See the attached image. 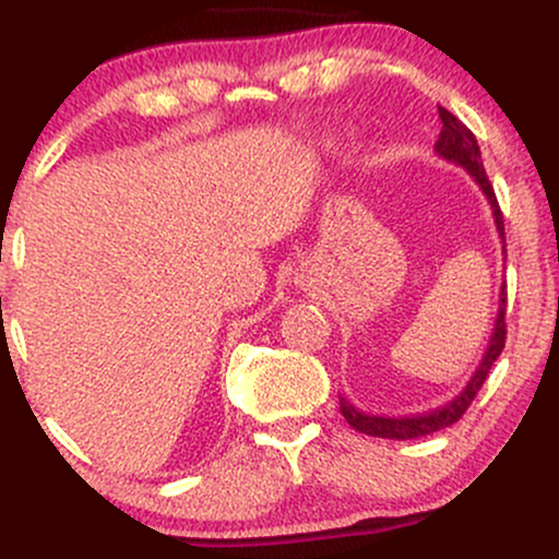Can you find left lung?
Wrapping results in <instances>:
<instances>
[{
	"label": "left lung",
	"instance_id": "obj_1",
	"mask_svg": "<svg viewBox=\"0 0 559 559\" xmlns=\"http://www.w3.org/2000/svg\"><path fill=\"white\" fill-rule=\"evenodd\" d=\"M439 117H442V133H439V141L433 144V150H437V155L442 157V160L466 168L468 176L477 181L479 190L485 192L487 203H490V209H492V219H496V230H498V235H501L503 254H507L503 216H501V209H498L496 192H492L490 179H487V174H485V166H481V152H479L477 139H474V133L468 131V128L463 126V122L444 107H439ZM503 316H507V286L501 289L496 324H492L490 343H487L485 356H481L477 372L472 374V380H468L466 388H463V391L457 393L452 402L431 409V413L409 415V418H383V415L361 413V409H356L348 399L340 396V413H343V418L348 420V426L356 428V431L367 433V437H380V439H418V437H426V433L442 431V428H448L455 420H461L463 413L472 407L474 396H477L481 383L487 380V372H490V367L496 364V358L501 356L503 343H507V321H503Z\"/></svg>",
	"mask_w": 559,
	"mask_h": 559
}]
</instances>
